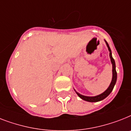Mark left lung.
<instances>
[{"label": "left lung", "mask_w": 131, "mask_h": 131, "mask_svg": "<svg viewBox=\"0 0 131 131\" xmlns=\"http://www.w3.org/2000/svg\"><path fill=\"white\" fill-rule=\"evenodd\" d=\"M106 43V45L108 46V50L110 52V60H111V62L112 64V81L110 83V86L108 87V88L106 91H104V93H101L100 95H96V96L93 97H89V96H85V95H83L80 93H79L78 92H76V93L78 95V96L79 97L83 100L85 101H87V102H99V101H101L105 99L106 97H108V95H110V93H111L112 90H113V88L115 85L116 82V79H117V73H116V64H115V61L114 60V58H112V51L110 50V48L108 45V42L105 40Z\"/></svg>", "instance_id": "left-lung-1"}]
</instances>
